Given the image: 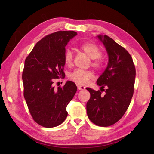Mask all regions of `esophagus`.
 <instances>
[{"instance_id":"1","label":"esophagus","mask_w":154,"mask_h":154,"mask_svg":"<svg viewBox=\"0 0 154 154\" xmlns=\"http://www.w3.org/2000/svg\"><path fill=\"white\" fill-rule=\"evenodd\" d=\"M78 88L79 90H84L85 88V87H84V86H83V85H78Z\"/></svg>"}]
</instances>
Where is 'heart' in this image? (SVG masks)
Instances as JSON below:
<instances>
[{
	"label": "heart",
	"instance_id": "1",
	"mask_svg": "<svg viewBox=\"0 0 154 154\" xmlns=\"http://www.w3.org/2000/svg\"><path fill=\"white\" fill-rule=\"evenodd\" d=\"M79 49L84 53L88 58L91 59V66L96 69H100L102 66L101 56L102 51L100 48L95 43L86 42L79 46ZM63 62L66 66L71 67L73 64V55L70 50L67 49L64 53ZM93 77V74L90 71L76 69L71 73L70 78L72 80L81 85H86L89 82L90 79Z\"/></svg>",
	"mask_w": 154,
	"mask_h": 154
}]
</instances>
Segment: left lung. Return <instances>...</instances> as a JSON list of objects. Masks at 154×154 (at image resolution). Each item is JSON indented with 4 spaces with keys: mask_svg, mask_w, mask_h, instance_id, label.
<instances>
[{
    "mask_svg": "<svg viewBox=\"0 0 154 154\" xmlns=\"http://www.w3.org/2000/svg\"><path fill=\"white\" fill-rule=\"evenodd\" d=\"M97 37L106 48L109 62L96 82L100 91L86 88L91 94L87 113L93 123L109 127L118 122L128 108L134 94L136 69L132 57L122 46L106 35ZM103 91L104 96L101 94Z\"/></svg>",
    "mask_w": 154,
    "mask_h": 154,
    "instance_id": "1",
    "label": "left lung"
}]
</instances>
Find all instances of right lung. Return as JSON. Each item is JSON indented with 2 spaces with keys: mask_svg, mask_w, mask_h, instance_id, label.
Wrapping results in <instances>:
<instances>
[{
  "mask_svg": "<svg viewBox=\"0 0 154 154\" xmlns=\"http://www.w3.org/2000/svg\"><path fill=\"white\" fill-rule=\"evenodd\" d=\"M76 35L75 31H60L45 36L25 60L24 96L32 118L44 127H54L64 122L67 106L76 92L77 87L71 81L63 87L53 86L55 79L65 77V47Z\"/></svg>",
  "mask_w": 154,
  "mask_h": 154,
  "instance_id": "obj_1",
  "label": "right lung"
}]
</instances>
